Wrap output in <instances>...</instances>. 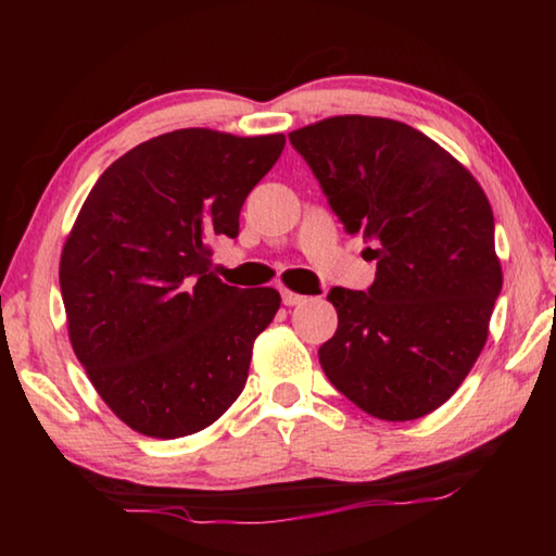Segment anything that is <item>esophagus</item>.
Returning a JSON list of instances; mask_svg holds the SVG:
<instances>
[{
	"label": "esophagus",
	"mask_w": 556,
	"mask_h": 556,
	"mask_svg": "<svg viewBox=\"0 0 556 556\" xmlns=\"http://www.w3.org/2000/svg\"><path fill=\"white\" fill-rule=\"evenodd\" d=\"M304 299H306V296L296 294V291H289V289L281 291V301H285V306H296V304H301V301H304Z\"/></svg>",
	"instance_id": "esophagus-1"
}]
</instances>
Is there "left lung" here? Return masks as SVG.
Segmentation results:
<instances>
[{
	"label": "left lung",
	"mask_w": 556,
	"mask_h": 556,
	"mask_svg": "<svg viewBox=\"0 0 556 556\" xmlns=\"http://www.w3.org/2000/svg\"><path fill=\"white\" fill-rule=\"evenodd\" d=\"M345 232L372 242L368 291L333 287L326 378L355 407L409 421L441 407L481 355L503 289L481 184L434 139L388 117L341 115L291 131Z\"/></svg>",
	"instance_id": "left-lung-1"
}]
</instances>
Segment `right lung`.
I'll return each mask as SVG.
<instances>
[{
    "label": "right lung",
    "mask_w": 556,
    "mask_h": 556,
    "mask_svg": "<svg viewBox=\"0 0 556 556\" xmlns=\"http://www.w3.org/2000/svg\"><path fill=\"white\" fill-rule=\"evenodd\" d=\"M285 135L176 129L119 156L92 186L61 252L68 336L92 388L129 429L178 439L211 427L248 382L277 289L225 285L211 242Z\"/></svg>",
    "instance_id": "right-lung-1"
}]
</instances>
